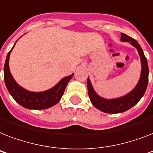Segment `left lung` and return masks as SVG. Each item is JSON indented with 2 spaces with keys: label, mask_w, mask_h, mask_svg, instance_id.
<instances>
[{
  "label": "left lung",
  "mask_w": 153,
  "mask_h": 153,
  "mask_svg": "<svg viewBox=\"0 0 153 153\" xmlns=\"http://www.w3.org/2000/svg\"><path fill=\"white\" fill-rule=\"evenodd\" d=\"M121 40L122 42H128L133 47L137 49L141 62V74L137 85L129 92L128 94L121 97V98H114V99H105L98 95L94 90L91 85L90 79H87V89H88L89 98L91 103L95 108L107 114H118L128 110L135 105L140 98L145 94L147 89L148 82H149V66H148L147 59L145 56L142 48L136 39L131 38L127 35L121 33Z\"/></svg>",
  "instance_id": "8db88e82"
}]
</instances>
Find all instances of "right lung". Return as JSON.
<instances>
[{"label": "right lung", "instance_id": "1", "mask_svg": "<svg viewBox=\"0 0 153 153\" xmlns=\"http://www.w3.org/2000/svg\"><path fill=\"white\" fill-rule=\"evenodd\" d=\"M13 48L8 53L6 57L5 63L4 67V79L6 87L12 97L14 98V100L23 107L29 109H48L57 104L62 98L66 86L74 74L62 79L54 87L48 91L43 92H32L27 91L21 87L20 85H18L11 74L8 62L9 55Z\"/></svg>", "mask_w": 153, "mask_h": 153}]
</instances>
